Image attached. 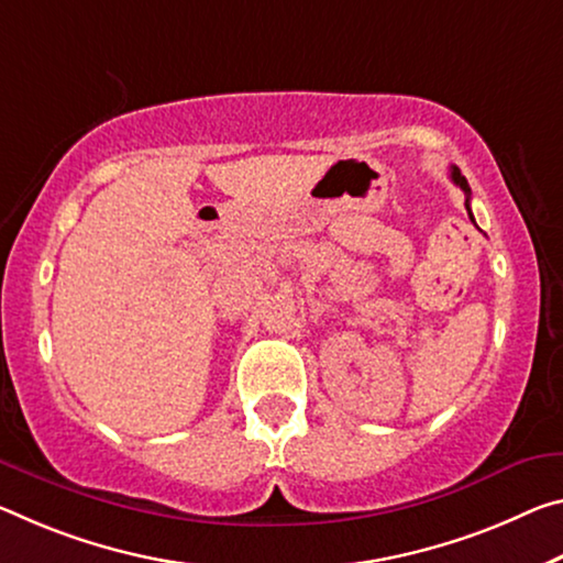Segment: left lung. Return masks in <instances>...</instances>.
Here are the masks:
<instances>
[{
    "instance_id": "8db88e82",
    "label": "left lung",
    "mask_w": 563,
    "mask_h": 563,
    "mask_svg": "<svg viewBox=\"0 0 563 563\" xmlns=\"http://www.w3.org/2000/svg\"><path fill=\"white\" fill-rule=\"evenodd\" d=\"M451 180H453V183H456V185L461 187V190H463V192H466V210H468V218H471V220H474V216H471V187H468V183H466V177H463V175H461V169H459L456 165H453V167H451Z\"/></svg>"
}]
</instances>
